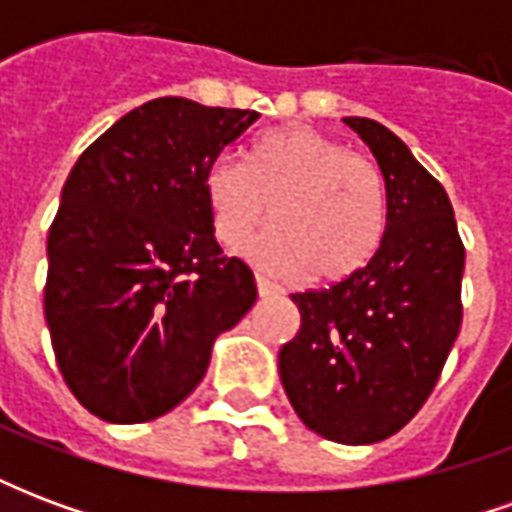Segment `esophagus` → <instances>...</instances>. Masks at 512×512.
<instances>
[{"instance_id":"34e87169","label":"esophagus","mask_w":512,"mask_h":512,"mask_svg":"<svg viewBox=\"0 0 512 512\" xmlns=\"http://www.w3.org/2000/svg\"><path fill=\"white\" fill-rule=\"evenodd\" d=\"M255 282H257V293H260L263 299H266V296H277V293H279L277 285H274V282H268V279L263 277V274H257Z\"/></svg>"}]
</instances>
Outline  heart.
Instances as JSON below:
<instances>
[{"label": "heart", "instance_id": "obj_1", "mask_svg": "<svg viewBox=\"0 0 512 512\" xmlns=\"http://www.w3.org/2000/svg\"><path fill=\"white\" fill-rule=\"evenodd\" d=\"M202 197L213 235L227 249L244 246L271 208L277 224L249 246V257L274 274L310 271L318 282L354 277L386 233V189L376 164L310 126L260 134L244 167L213 161L202 175Z\"/></svg>", "mask_w": 512, "mask_h": 512}]
</instances>
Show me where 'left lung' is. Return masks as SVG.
Segmentation results:
<instances>
[{
	"label": "left lung",
	"mask_w": 512,
	"mask_h": 512,
	"mask_svg": "<svg viewBox=\"0 0 512 512\" xmlns=\"http://www.w3.org/2000/svg\"><path fill=\"white\" fill-rule=\"evenodd\" d=\"M345 126L384 175V241L354 277L290 296L301 326L279 351V378L318 436L373 444L403 428L439 381L461 332L466 252L447 191L406 142L367 117Z\"/></svg>",
	"instance_id": "1"
}]
</instances>
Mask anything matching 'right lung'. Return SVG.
Here are the masks:
<instances>
[{
	"mask_svg": "<svg viewBox=\"0 0 512 512\" xmlns=\"http://www.w3.org/2000/svg\"><path fill=\"white\" fill-rule=\"evenodd\" d=\"M257 117L156 98L98 136L65 180L43 310L62 378L95 417L134 425L172 411L216 337L252 310L255 277L216 244L202 175Z\"/></svg>",
	"mask_w": 512,
	"mask_h": 512,
	"instance_id": "1",
	"label": "right lung"
}]
</instances>
